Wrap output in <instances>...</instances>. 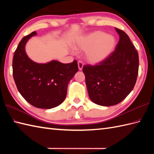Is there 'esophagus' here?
<instances>
[{
	"label": "esophagus",
	"mask_w": 154,
	"mask_h": 154,
	"mask_svg": "<svg viewBox=\"0 0 154 154\" xmlns=\"http://www.w3.org/2000/svg\"><path fill=\"white\" fill-rule=\"evenodd\" d=\"M83 65H84V63L82 61H78V67H79V70H82Z\"/></svg>",
	"instance_id": "34e87169"
}]
</instances>
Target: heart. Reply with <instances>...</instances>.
Segmentation results:
<instances>
[{"label": "heart", "mask_w": 154, "mask_h": 154, "mask_svg": "<svg viewBox=\"0 0 154 154\" xmlns=\"http://www.w3.org/2000/svg\"><path fill=\"white\" fill-rule=\"evenodd\" d=\"M116 44L113 35L102 31H95L78 40L75 44L77 50L85 51L86 60L91 63H99L112 53Z\"/></svg>", "instance_id": "obj_1"}]
</instances>
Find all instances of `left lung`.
<instances>
[{
  "label": "left lung",
  "mask_w": 154,
  "mask_h": 154,
  "mask_svg": "<svg viewBox=\"0 0 154 154\" xmlns=\"http://www.w3.org/2000/svg\"><path fill=\"white\" fill-rule=\"evenodd\" d=\"M120 40L115 50L98 65L83 67L91 100L100 106L119 104L134 87L138 74L139 58L125 32L115 28Z\"/></svg>",
  "instance_id": "1"
}]
</instances>
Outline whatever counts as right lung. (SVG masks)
I'll return each instance as SVG.
<instances>
[{"label":"right lung","mask_w":154,"mask_h":154,"mask_svg":"<svg viewBox=\"0 0 154 154\" xmlns=\"http://www.w3.org/2000/svg\"><path fill=\"white\" fill-rule=\"evenodd\" d=\"M36 34L32 32L20 42L13 57L12 74L16 87L27 102L39 109H50L63 102L68 83L78 71V65L76 60L69 63L53 60L44 64L31 60L25 45Z\"/></svg>","instance_id":"obj_1"}]
</instances>
